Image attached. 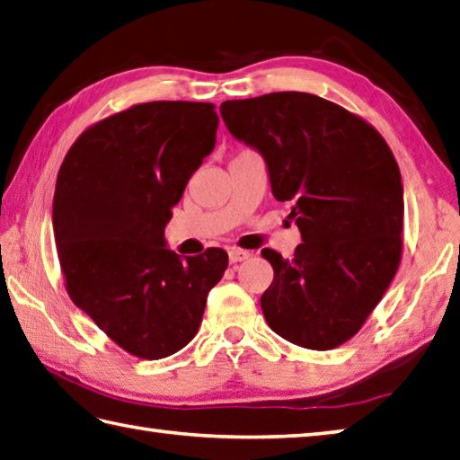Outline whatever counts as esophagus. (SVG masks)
I'll return each mask as SVG.
<instances>
[{"label": "esophagus", "instance_id": "obj_1", "mask_svg": "<svg viewBox=\"0 0 460 460\" xmlns=\"http://www.w3.org/2000/svg\"><path fill=\"white\" fill-rule=\"evenodd\" d=\"M249 257H251V253H249V251H245V249H231L229 251V261H231V263H241V261H245Z\"/></svg>", "mask_w": 460, "mask_h": 460}]
</instances>
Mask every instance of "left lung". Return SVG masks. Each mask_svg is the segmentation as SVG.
Returning a JSON list of instances; mask_svg holds the SVG:
<instances>
[{"instance_id": "1", "label": "left lung", "mask_w": 460, "mask_h": 460, "mask_svg": "<svg viewBox=\"0 0 460 460\" xmlns=\"http://www.w3.org/2000/svg\"><path fill=\"white\" fill-rule=\"evenodd\" d=\"M231 135L263 153L277 201L303 243L263 255L273 283L261 309L279 337L329 350L355 337L402 255L401 171L383 135L319 95L277 92L221 103Z\"/></svg>"}]
</instances>
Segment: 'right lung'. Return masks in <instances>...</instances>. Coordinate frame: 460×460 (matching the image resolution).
<instances>
[{
  "label": "right lung",
  "instance_id": "obj_1",
  "mask_svg": "<svg viewBox=\"0 0 460 460\" xmlns=\"http://www.w3.org/2000/svg\"><path fill=\"white\" fill-rule=\"evenodd\" d=\"M217 123L213 103H137L87 128L59 167L53 233L67 295L133 357L181 350L229 265L219 247L179 259L164 237Z\"/></svg>",
  "mask_w": 460,
  "mask_h": 460
}]
</instances>
